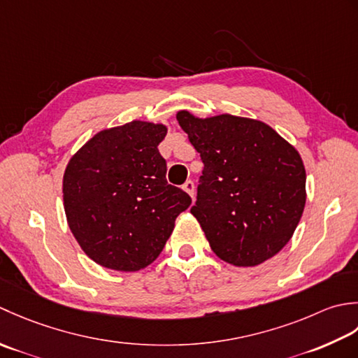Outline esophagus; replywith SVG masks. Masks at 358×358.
Returning <instances> with one entry per match:
<instances>
[{
  "label": "esophagus",
  "mask_w": 358,
  "mask_h": 358,
  "mask_svg": "<svg viewBox=\"0 0 358 358\" xmlns=\"http://www.w3.org/2000/svg\"><path fill=\"white\" fill-rule=\"evenodd\" d=\"M182 188H184V192H187L189 196H194V182L193 180H187L184 185H182Z\"/></svg>",
  "instance_id": "34e87169"
}]
</instances>
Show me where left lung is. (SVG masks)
Returning <instances> with one entry per match:
<instances>
[{"label":"left lung","mask_w":358,"mask_h":358,"mask_svg":"<svg viewBox=\"0 0 358 358\" xmlns=\"http://www.w3.org/2000/svg\"><path fill=\"white\" fill-rule=\"evenodd\" d=\"M203 162L192 215L217 257L253 267L286 245L306 203L300 152L267 123L231 114H176Z\"/></svg>","instance_id":"8db88e82"}]
</instances>
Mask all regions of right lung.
Masks as SVG:
<instances>
[{
  "label": "right lung",
  "instance_id": "right-lung-1",
  "mask_svg": "<svg viewBox=\"0 0 358 358\" xmlns=\"http://www.w3.org/2000/svg\"><path fill=\"white\" fill-rule=\"evenodd\" d=\"M162 123L133 120L91 137L63 176L64 213L82 250L101 267L136 272L165 247L192 198L165 179Z\"/></svg>",
  "mask_w": 358,
  "mask_h": 358
}]
</instances>
